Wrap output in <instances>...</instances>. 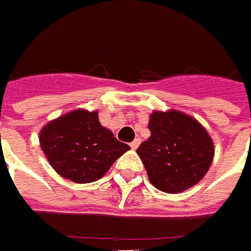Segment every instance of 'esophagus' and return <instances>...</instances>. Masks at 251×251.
I'll return each instance as SVG.
<instances>
[{
    "label": "esophagus",
    "mask_w": 251,
    "mask_h": 251,
    "mask_svg": "<svg viewBox=\"0 0 251 251\" xmlns=\"http://www.w3.org/2000/svg\"><path fill=\"white\" fill-rule=\"evenodd\" d=\"M139 144H141V139H139V138H135V139L129 144V146H131V149H137L138 146H139Z\"/></svg>",
    "instance_id": "34e87169"
}]
</instances>
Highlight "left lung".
Returning <instances> with one entry per match:
<instances>
[{
	"label": "left lung",
	"mask_w": 251,
	"mask_h": 251,
	"mask_svg": "<svg viewBox=\"0 0 251 251\" xmlns=\"http://www.w3.org/2000/svg\"><path fill=\"white\" fill-rule=\"evenodd\" d=\"M151 137L137 149L149 181L159 191L179 193L199 182L210 169L214 144L206 128L188 114L153 112Z\"/></svg>",
	"instance_id": "1"
}]
</instances>
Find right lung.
<instances>
[{"mask_svg":"<svg viewBox=\"0 0 251 251\" xmlns=\"http://www.w3.org/2000/svg\"><path fill=\"white\" fill-rule=\"evenodd\" d=\"M40 144L52 169L77 184L98 181L127 144L114 138L98 119V112L77 109L50 122L40 131Z\"/></svg>","mask_w":251,"mask_h":251,"instance_id":"add662e5","label":"right lung"}]
</instances>
